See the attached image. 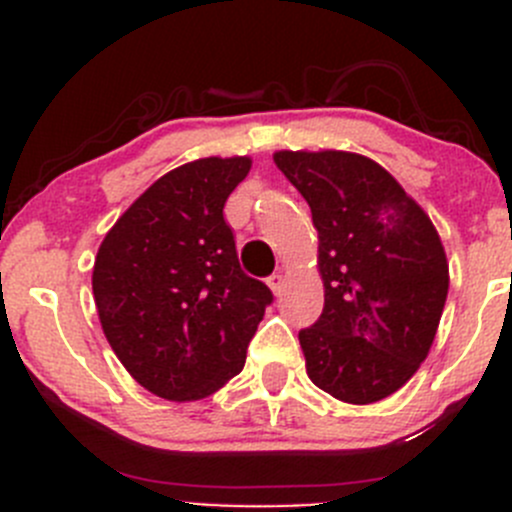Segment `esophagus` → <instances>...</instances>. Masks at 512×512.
<instances>
[{
	"label": "esophagus",
	"instance_id": "esophagus-1",
	"mask_svg": "<svg viewBox=\"0 0 512 512\" xmlns=\"http://www.w3.org/2000/svg\"><path fill=\"white\" fill-rule=\"evenodd\" d=\"M267 285H270L272 292L280 294L282 287H285V275H282V272H275V275H272L270 280H267Z\"/></svg>",
	"mask_w": 512,
	"mask_h": 512
}]
</instances>
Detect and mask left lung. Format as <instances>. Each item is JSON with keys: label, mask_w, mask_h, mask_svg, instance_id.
<instances>
[{"label": "left lung", "mask_w": 512, "mask_h": 512, "mask_svg": "<svg viewBox=\"0 0 512 512\" xmlns=\"http://www.w3.org/2000/svg\"><path fill=\"white\" fill-rule=\"evenodd\" d=\"M319 232L324 309L299 332L307 374L347 404L399 391L426 359L448 294L441 237L379 163L344 151H280Z\"/></svg>", "instance_id": "1"}]
</instances>
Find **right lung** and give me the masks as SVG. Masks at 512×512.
Segmentation results:
<instances>
[{"mask_svg":"<svg viewBox=\"0 0 512 512\" xmlns=\"http://www.w3.org/2000/svg\"><path fill=\"white\" fill-rule=\"evenodd\" d=\"M250 158H200L158 178L108 230L94 265L103 334L128 374L168 401H198L245 366L272 304L242 272L223 208Z\"/></svg>","mask_w":512,"mask_h":512,"instance_id":"1","label":"right lung"}]
</instances>
